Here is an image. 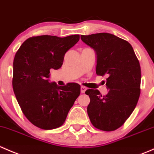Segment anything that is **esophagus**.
<instances>
[{
  "label": "esophagus",
  "mask_w": 154,
  "mask_h": 154,
  "mask_svg": "<svg viewBox=\"0 0 154 154\" xmlns=\"http://www.w3.org/2000/svg\"><path fill=\"white\" fill-rule=\"evenodd\" d=\"M86 89H87L86 87L83 86L80 87V91H81V93H85V91H86Z\"/></svg>",
  "instance_id": "esophagus-1"
}]
</instances>
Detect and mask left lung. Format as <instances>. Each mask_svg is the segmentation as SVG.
Listing matches in <instances>:
<instances>
[{
    "label": "left lung",
    "instance_id": "8db88e82",
    "mask_svg": "<svg viewBox=\"0 0 154 154\" xmlns=\"http://www.w3.org/2000/svg\"><path fill=\"white\" fill-rule=\"evenodd\" d=\"M81 39L97 54L96 74L106 75L109 92L88 89L87 112L91 124L103 131H113L125 124L140 96L141 68L128 42L107 32L82 35Z\"/></svg>",
    "mask_w": 154,
    "mask_h": 154
}]
</instances>
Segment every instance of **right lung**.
<instances>
[{"label": "right lung", "instance_id": "1", "mask_svg": "<svg viewBox=\"0 0 154 154\" xmlns=\"http://www.w3.org/2000/svg\"><path fill=\"white\" fill-rule=\"evenodd\" d=\"M79 39V35L30 37L15 54L12 88L22 112L37 127L52 130L63 125L80 95L77 83L59 86L48 79L50 70L61 68L66 53Z\"/></svg>", "mask_w": 154, "mask_h": 154}]
</instances>
